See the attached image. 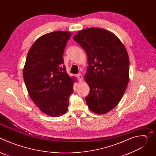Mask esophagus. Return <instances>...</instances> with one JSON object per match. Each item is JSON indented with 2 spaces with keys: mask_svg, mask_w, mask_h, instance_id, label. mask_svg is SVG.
<instances>
[{
  "mask_svg": "<svg viewBox=\"0 0 156 156\" xmlns=\"http://www.w3.org/2000/svg\"><path fill=\"white\" fill-rule=\"evenodd\" d=\"M77 78H78V81H79L80 82H81V81H83V76H82V75H81L80 73L78 74V75H77Z\"/></svg>",
  "mask_w": 156,
  "mask_h": 156,
  "instance_id": "esophagus-1",
  "label": "esophagus"
}]
</instances>
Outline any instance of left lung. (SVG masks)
Instances as JSON below:
<instances>
[{
  "mask_svg": "<svg viewBox=\"0 0 156 156\" xmlns=\"http://www.w3.org/2000/svg\"><path fill=\"white\" fill-rule=\"evenodd\" d=\"M73 39L87 57L84 78L90 91L86 104L92 112L105 114L119 104L126 91L129 69L126 49L114 33L99 28L80 31Z\"/></svg>",
  "mask_w": 156,
  "mask_h": 156,
  "instance_id": "obj_1",
  "label": "left lung"
}]
</instances>
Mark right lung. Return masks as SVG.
Here are the masks:
<instances>
[{
    "instance_id": "1",
    "label": "right lung",
    "mask_w": 156,
    "mask_h": 156,
    "mask_svg": "<svg viewBox=\"0 0 156 156\" xmlns=\"http://www.w3.org/2000/svg\"><path fill=\"white\" fill-rule=\"evenodd\" d=\"M71 33L57 31L38 38L28 51L23 76L29 95L42 112L58 117L67 111L74 78L63 65Z\"/></svg>"
}]
</instances>
